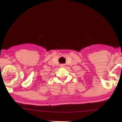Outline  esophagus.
I'll return each instance as SVG.
<instances>
[{
    "label": "esophagus",
    "instance_id": "1",
    "mask_svg": "<svg viewBox=\"0 0 122 122\" xmlns=\"http://www.w3.org/2000/svg\"><path fill=\"white\" fill-rule=\"evenodd\" d=\"M61 67H65V66H64V65H61Z\"/></svg>",
    "mask_w": 122,
    "mask_h": 122
}]
</instances>
